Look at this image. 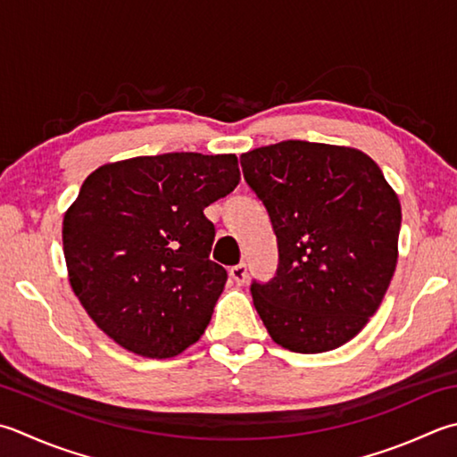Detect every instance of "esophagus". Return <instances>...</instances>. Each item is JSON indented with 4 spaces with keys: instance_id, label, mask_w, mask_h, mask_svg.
Returning a JSON list of instances; mask_svg holds the SVG:
<instances>
[{
    "instance_id": "esophagus-1",
    "label": "esophagus",
    "mask_w": 457,
    "mask_h": 457,
    "mask_svg": "<svg viewBox=\"0 0 457 457\" xmlns=\"http://www.w3.org/2000/svg\"><path fill=\"white\" fill-rule=\"evenodd\" d=\"M229 277L234 279V283L237 285H244L245 279H247V265L245 263H239V265H234L229 270Z\"/></svg>"
}]
</instances>
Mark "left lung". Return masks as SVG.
<instances>
[{"label": "left lung", "mask_w": 457, "mask_h": 457, "mask_svg": "<svg viewBox=\"0 0 457 457\" xmlns=\"http://www.w3.org/2000/svg\"><path fill=\"white\" fill-rule=\"evenodd\" d=\"M265 204L279 270L252 285L273 341L293 353H327L351 341L378 311L398 263L402 208L362 150L285 140L241 154Z\"/></svg>", "instance_id": "1"}]
</instances>
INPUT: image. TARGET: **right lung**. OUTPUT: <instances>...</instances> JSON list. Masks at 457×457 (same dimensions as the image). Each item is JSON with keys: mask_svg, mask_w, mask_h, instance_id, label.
Masks as SVG:
<instances>
[{"mask_svg": "<svg viewBox=\"0 0 457 457\" xmlns=\"http://www.w3.org/2000/svg\"><path fill=\"white\" fill-rule=\"evenodd\" d=\"M239 184L236 154L170 152L98 166L62 218L69 283L124 351L172 359L200 341L228 273L204 210Z\"/></svg>", "mask_w": 457, "mask_h": 457, "instance_id": "right-lung-1", "label": "right lung"}]
</instances>
